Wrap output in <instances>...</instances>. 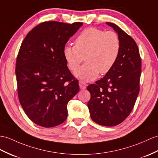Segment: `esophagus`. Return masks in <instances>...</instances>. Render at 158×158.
<instances>
[{"label": "esophagus", "mask_w": 158, "mask_h": 158, "mask_svg": "<svg viewBox=\"0 0 158 158\" xmlns=\"http://www.w3.org/2000/svg\"><path fill=\"white\" fill-rule=\"evenodd\" d=\"M79 86H80V89L84 90V89H86V88L87 86V84L85 82L82 81V80H80V81H79Z\"/></svg>", "instance_id": "34e87169"}]
</instances>
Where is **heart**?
I'll use <instances>...</instances> for the list:
<instances>
[{
	"mask_svg": "<svg viewBox=\"0 0 158 158\" xmlns=\"http://www.w3.org/2000/svg\"><path fill=\"white\" fill-rule=\"evenodd\" d=\"M121 42L118 35L113 31H105L97 28L84 30L75 41V46L66 45L63 55L67 66L74 72L82 62L86 64L75 72V76L86 81H91L99 74L109 72L118 59Z\"/></svg>",
	"mask_w": 158,
	"mask_h": 158,
	"instance_id": "heart-1",
	"label": "heart"
}]
</instances>
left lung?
<instances>
[{"mask_svg": "<svg viewBox=\"0 0 158 158\" xmlns=\"http://www.w3.org/2000/svg\"><path fill=\"white\" fill-rule=\"evenodd\" d=\"M106 23L118 34L120 53L112 69L87 87L90 93L88 107L96 123L113 127L125 120L133 109L139 92L141 61L133 38L117 25Z\"/></svg>", "mask_w": 158, "mask_h": 158, "instance_id": "obj_1", "label": "left lung"}]
</instances>
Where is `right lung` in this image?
Segmentation results:
<instances>
[{
	"mask_svg": "<svg viewBox=\"0 0 158 158\" xmlns=\"http://www.w3.org/2000/svg\"><path fill=\"white\" fill-rule=\"evenodd\" d=\"M82 25L44 22L27 35L21 45L15 68L19 100L37 125L48 128L64 123L68 103L80 90L63 49Z\"/></svg>",
	"mask_w": 158,
	"mask_h": 158,
	"instance_id": "add662e5",
	"label": "right lung"
}]
</instances>
